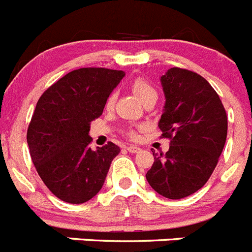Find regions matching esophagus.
I'll return each mask as SVG.
<instances>
[{"mask_svg": "<svg viewBox=\"0 0 252 252\" xmlns=\"http://www.w3.org/2000/svg\"><path fill=\"white\" fill-rule=\"evenodd\" d=\"M126 149H128V152H130V153H138V152L140 151L139 147L137 146H129L126 147Z\"/></svg>", "mask_w": 252, "mask_h": 252, "instance_id": "esophagus-1", "label": "esophagus"}]
</instances>
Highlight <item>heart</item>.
<instances>
[{"instance_id":"1","label":"heart","mask_w":252,"mask_h":252,"mask_svg":"<svg viewBox=\"0 0 252 252\" xmlns=\"http://www.w3.org/2000/svg\"><path fill=\"white\" fill-rule=\"evenodd\" d=\"M131 89H133V92L135 93V95H137L138 98H139L142 101L148 99L149 96L157 95L154 88L152 87L148 81L144 80L143 78L135 79V80L131 83ZM114 103H115V93H112V94L108 96V99H106V104H105L106 108H112V106L114 105ZM128 135L129 137H134V131L129 130Z\"/></svg>"}]
</instances>
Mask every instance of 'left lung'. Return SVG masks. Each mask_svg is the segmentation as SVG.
Here are the masks:
<instances>
[{
  "instance_id": "left-lung-1",
  "label": "left lung",
  "mask_w": 252,
  "mask_h": 252,
  "mask_svg": "<svg viewBox=\"0 0 252 252\" xmlns=\"http://www.w3.org/2000/svg\"><path fill=\"white\" fill-rule=\"evenodd\" d=\"M165 96L158 126L169 151L154 153L146 177L154 191L180 199L205 186L227 137V115L219 94L197 72L172 67L160 76Z\"/></svg>"
}]
</instances>
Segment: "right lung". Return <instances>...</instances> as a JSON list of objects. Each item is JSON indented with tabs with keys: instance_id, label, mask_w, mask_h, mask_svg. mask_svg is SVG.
Returning <instances> with one entry per match:
<instances>
[{
	"instance_id": "add662e5",
	"label": "right lung",
	"mask_w": 252,
	"mask_h": 252,
	"mask_svg": "<svg viewBox=\"0 0 252 252\" xmlns=\"http://www.w3.org/2000/svg\"><path fill=\"white\" fill-rule=\"evenodd\" d=\"M124 75L105 67L74 70L36 104L27 129L31 159L45 186L64 202L78 205L93 198L121 152L112 142L93 151L89 130Z\"/></svg>"
}]
</instances>
